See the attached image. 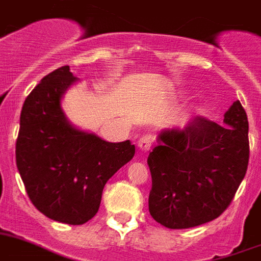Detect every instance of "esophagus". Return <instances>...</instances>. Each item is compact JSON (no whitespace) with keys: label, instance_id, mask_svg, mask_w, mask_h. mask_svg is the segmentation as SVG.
<instances>
[{"label":"esophagus","instance_id":"obj_1","mask_svg":"<svg viewBox=\"0 0 261 261\" xmlns=\"http://www.w3.org/2000/svg\"><path fill=\"white\" fill-rule=\"evenodd\" d=\"M153 144V137L150 135H144L139 140V149L141 152H148Z\"/></svg>","mask_w":261,"mask_h":261}]
</instances>
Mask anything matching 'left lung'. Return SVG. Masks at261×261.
I'll return each mask as SVG.
<instances>
[{"label": "left lung", "instance_id": "8db88e82", "mask_svg": "<svg viewBox=\"0 0 261 261\" xmlns=\"http://www.w3.org/2000/svg\"><path fill=\"white\" fill-rule=\"evenodd\" d=\"M224 125L195 116L184 128L158 133L149 153L152 174L149 213L181 230L211 222L231 203L249 158L248 119L239 100L224 113Z\"/></svg>", "mask_w": 261, "mask_h": 261}]
</instances>
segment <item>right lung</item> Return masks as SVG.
<instances>
[{"instance_id":"1","label":"right lung","mask_w":261,"mask_h":261,"mask_svg":"<svg viewBox=\"0 0 261 261\" xmlns=\"http://www.w3.org/2000/svg\"><path fill=\"white\" fill-rule=\"evenodd\" d=\"M63 66L24 100L15 161L38 210L61 223L83 224L96 215L107 181L135 155L129 140L108 142L72 125L62 99L77 82Z\"/></svg>"}]
</instances>
